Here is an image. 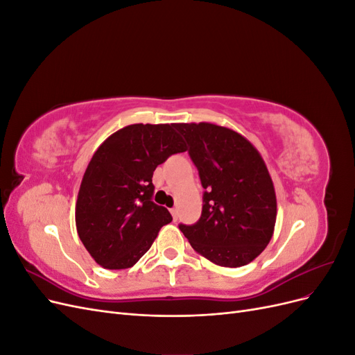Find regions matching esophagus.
Masks as SVG:
<instances>
[{
	"instance_id": "obj_1",
	"label": "esophagus",
	"mask_w": 355,
	"mask_h": 355,
	"mask_svg": "<svg viewBox=\"0 0 355 355\" xmlns=\"http://www.w3.org/2000/svg\"><path fill=\"white\" fill-rule=\"evenodd\" d=\"M170 213H171V216H173V219H175V220H178V218H179L178 209H170Z\"/></svg>"
}]
</instances>
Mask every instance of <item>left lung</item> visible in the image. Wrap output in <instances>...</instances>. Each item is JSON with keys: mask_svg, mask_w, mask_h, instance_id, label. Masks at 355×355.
<instances>
[{"mask_svg": "<svg viewBox=\"0 0 355 355\" xmlns=\"http://www.w3.org/2000/svg\"><path fill=\"white\" fill-rule=\"evenodd\" d=\"M198 168L201 218L179 225L197 253L219 266L250 263L271 241L277 219L272 179L259 151L240 133L213 123H179Z\"/></svg>", "mask_w": 355, "mask_h": 355, "instance_id": "8db88e82", "label": "left lung"}]
</instances>
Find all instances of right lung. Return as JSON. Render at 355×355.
Masks as SVG:
<instances>
[{"mask_svg":"<svg viewBox=\"0 0 355 355\" xmlns=\"http://www.w3.org/2000/svg\"><path fill=\"white\" fill-rule=\"evenodd\" d=\"M187 151L175 124H132L112 133L85 168L75 225L90 256L106 270H125L149 250L171 214L153 201V175Z\"/></svg>","mask_w":355,"mask_h":355,"instance_id":"right-lung-1","label":"right lung"}]
</instances>
